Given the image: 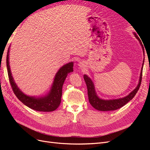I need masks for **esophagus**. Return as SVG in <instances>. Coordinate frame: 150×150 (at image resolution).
<instances>
[{
    "label": "esophagus",
    "instance_id": "esophagus-1",
    "mask_svg": "<svg viewBox=\"0 0 150 150\" xmlns=\"http://www.w3.org/2000/svg\"><path fill=\"white\" fill-rule=\"evenodd\" d=\"M84 62H79V67L80 68H81V69H83V68L84 67Z\"/></svg>",
    "mask_w": 150,
    "mask_h": 150
}]
</instances>
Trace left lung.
<instances>
[{"label": "left lung", "instance_id": "8db88e82", "mask_svg": "<svg viewBox=\"0 0 150 150\" xmlns=\"http://www.w3.org/2000/svg\"><path fill=\"white\" fill-rule=\"evenodd\" d=\"M134 35L136 37V38L139 40L141 46L142 47V49H143L144 56V47L142 44V42L141 41V40L139 38L138 36L137 35V34L134 33ZM144 61V57L143 62V66L142 67V71H141V73H140L139 83L137 86V88H136L133 91H131L128 96L122 98H121L118 99H110V100H105V99H102L101 98H99L98 96V95L96 93V91H95L94 85V83H93L92 80L87 75L84 74V79L88 88V95L89 101L90 104H91V106L94 108L96 109V110L99 111H114V110H117V109L119 108H121V107L125 106L126 103H128L130 100H131V99L134 97L137 93L138 92V91L140 87L141 83H142V72H143Z\"/></svg>", "mask_w": 150, "mask_h": 150}]
</instances>
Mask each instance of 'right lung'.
Masks as SVG:
<instances>
[{"label": "right lung", "mask_w": 150, "mask_h": 150, "mask_svg": "<svg viewBox=\"0 0 150 150\" xmlns=\"http://www.w3.org/2000/svg\"><path fill=\"white\" fill-rule=\"evenodd\" d=\"M9 49L7 54V68L10 83L13 93L17 98L25 106L34 110L42 112H50L56 110L60 105L62 96L63 84L67 74L73 71V62H71L62 66L57 71L54 79L51 90L43 97L29 96L22 93L13 80L9 65Z\"/></svg>", "instance_id": "add662e5"}]
</instances>
